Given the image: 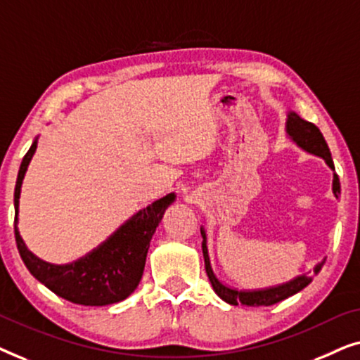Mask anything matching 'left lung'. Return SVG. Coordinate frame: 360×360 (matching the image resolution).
Segmentation results:
<instances>
[{"label": "left lung", "mask_w": 360, "mask_h": 360, "mask_svg": "<svg viewBox=\"0 0 360 360\" xmlns=\"http://www.w3.org/2000/svg\"><path fill=\"white\" fill-rule=\"evenodd\" d=\"M287 132L292 139L297 142L300 147H303L304 150L311 152L314 155L323 157L326 160V164L334 170V164L331 159V152H329V147L324 141L321 131L318 129V126H314L313 122L304 121L300 117L297 112H290L287 120ZM333 191L334 195L341 193V184H339V176L334 174L333 180ZM201 236H203V257H205V269L206 274H208V278L211 285H213V290L218 293L219 298H223L226 303L229 304H245V307H270V304H275L282 300L292 297V295L302 292V290L307 287V285L311 283L313 277L311 275H300V277L290 280V282L278 285V287L265 288V290H254V292H238V290L224 287L223 283L219 282L218 278L214 277L213 270H211L210 265V257H208V249H206V236L205 231L201 229ZM324 260L321 264L316 265L314 272H319L323 267Z\"/></svg>", "instance_id": "1"}]
</instances>
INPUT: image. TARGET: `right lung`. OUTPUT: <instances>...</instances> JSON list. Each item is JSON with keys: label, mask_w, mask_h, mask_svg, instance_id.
<instances>
[{"label": "right lung", "mask_w": 360, "mask_h": 360, "mask_svg": "<svg viewBox=\"0 0 360 360\" xmlns=\"http://www.w3.org/2000/svg\"><path fill=\"white\" fill-rule=\"evenodd\" d=\"M37 141L24 155L14 188V236L22 262L34 277L58 297L85 307H105L122 302L134 292L144 272L147 250L167 206L175 200L170 193L154 201L126 221L106 243L73 264L52 265L37 259L22 243L18 231L19 195L24 174L36 152Z\"/></svg>", "instance_id": "1"}]
</instances>
